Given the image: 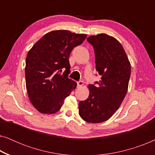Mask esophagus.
<instances>
[{
  "label": "esophagus",
  "mask_w": 155,
  "mask_h": 155,
  "mask_svg": "<svg viewBox=\"0 0 155 155\" xmlns=\"http://www.w3.org/2000/svg\"><path fill=\"white\" fill-rule=\"evenodd\" d=\"M83 84H84V82H82V81H78L77 82V84H78V87H82V85H83Z\"/></svg>",
  "instance_id": "1"
}]
</instances>
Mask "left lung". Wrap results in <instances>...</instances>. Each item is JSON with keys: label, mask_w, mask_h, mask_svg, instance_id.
Instances as JSON below:
<instances>
[{"label": "left lung", "mask_w": 155, "mask_h": 155, "mask_svg": "<svg viewBox=\"0 0 155 155\" xmlns=\"http://www.w3.org/2000/svg\"><path fill=\"white\" fill-rule=\"evenodd\" d=\"M95 54L99 82L90 84V95L79 102V114L91 124L105 121L121 104L128 91L130 64L121 44L106 34L88 37Z\"/></svg>", "instance_id": "left-lung-1"}]
</instances>
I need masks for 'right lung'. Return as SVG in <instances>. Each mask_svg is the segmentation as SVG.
<instances>
[{
	"mask_svg": "<svg viewBox=\"0 0 155 155\" xmlns=\"http://www.w3.org/2000/svg\"><path fill=\"white\" fill-rule=\"evenodd\" d=\"M86 37V35L68 30L52 31L29 50L25 66L26 87L29 100L39 112L56 113L64 99L76 88V82L68 78L69 56Z\"/></svg>",
	"mask_w": 155,
	"mask_h": 155,
	"instance_id": "1",
	"label": "right lung"
}]
</instances>
